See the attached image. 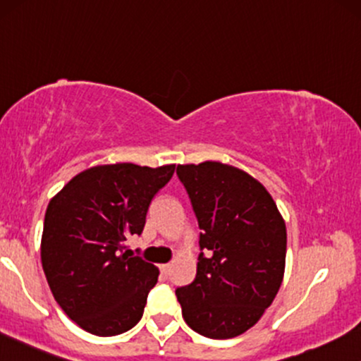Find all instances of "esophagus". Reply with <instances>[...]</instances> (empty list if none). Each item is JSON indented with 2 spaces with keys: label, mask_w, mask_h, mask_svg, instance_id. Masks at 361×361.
I'll use <instances>...</instances> for the list:
<instances>
[{
  "label": "esophagus",
  "mask_w": 361,
  "mask_h": 361,
  "mask_svg": "<svg viewBox=\"0 0 361 361\" xmlns=\"http://www.w3.org/2000/svg\"><path fill=\"white\" fill-rule=\"evenodd\" d=\"M159 271H161L164 276H168L169 271H171V264H161V266H159Z\"/></svg>",
  "instance_id": "34e87169"
}]
</instances>
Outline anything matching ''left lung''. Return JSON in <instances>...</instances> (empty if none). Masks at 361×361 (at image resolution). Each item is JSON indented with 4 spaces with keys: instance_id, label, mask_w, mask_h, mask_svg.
I'll return each mask as SVG.
<instances>
[{
    "instance_id": "1",
    "label": "left lung",
    "mask_w": 361,
    "mask_h": 361,
    "mask_svg": "<svg viewBox=\"0 0 361 361\" xmlns=\"http://www.w3.org/2000/svg\"><path fill=\"white\" fill-rule=\"evenodd\" d=\"M198 219L197 277L176 289L183 319L214 340L245 333L274 301L286 269L288 233L260 181L230 164H178Z\"/></svg>"
}]
</instances>
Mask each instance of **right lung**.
<instances>
[{
  "instance_id": "1",
  "label": "right lung",
  "mask_w": 361,
  "mask_h": 361,
  "mask_svg": "<svg viewBox=\"0 0 361 361\" xmlns=\"http://www.w3.org/2000/svg\"><path fill=\"white\" fill-rule=\"evenodd\" d=\"M175 164H99L50 200L42 233V267L65 314L87 333L116 336L142 318L159 271L129 257L124 242L141 233L154 195Z\"/></svg>"
}]
</instances>
